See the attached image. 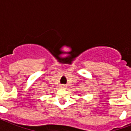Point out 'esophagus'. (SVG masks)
Masks as SVG:
<instances>
[{"instance_id": "obj_1", "label": "esophagus", "mask_w": 131, "mask_h": 131, "mask_svg": "<svg viewBox=\"0 0 131 131\" xmlns=\"http://www.w3.org/2000/svg\"><path fill=\"white\" fill-rule=\"evenodd\" d=\"M62 88H65V86H62Z\"/></svg>"}]
</instances>
